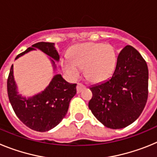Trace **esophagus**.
I'll use <instances>...</instances> for the list:
<instances>
[{
    "label": "esophagus",
    "mask_w": 157,
    "mask_h": 157,
    "mask_svg": "<svg viewBox=\"0 0 157 157\" xmlns=\"http://www.w3.org/2000/svg\"><path fill=\"white\" fill-rule=\"evenodd\" d=\"M86 86L84 85H82V83H78L77 84V87H76V89H77V92L78 93H80L82 90L83 89H85Z\"/></svg>",
    "instance_id": "obj_1"
}]
</instances>
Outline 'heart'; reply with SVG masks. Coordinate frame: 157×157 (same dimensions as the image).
<instances>
[{"mask_svg": "<svg viewBox=\"0 0 157 157\" xmlns=\"http://www.w3.org/2000/svg\"><path fill=\"white\" fill-rule=\"evenodd\" d=\"M69 59L62 60V67L67 75L76 79L80 69L84 68V75L89 81L99 82L110 76L116 63V52L109 44L86 42L71 48Z\"/></svg>", "mask_w": 157, "mask_h": 157, "instance_id": "b5f03b06", "label": "heart"}]
</instances>
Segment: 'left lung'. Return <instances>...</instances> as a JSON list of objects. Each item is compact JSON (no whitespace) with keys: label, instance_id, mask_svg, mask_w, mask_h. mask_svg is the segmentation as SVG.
<instances>
[{"label":"left lung","instance_id":"1","mask_svg":"<svg viewBox=\"0 0 157 157\" xmlns=\"http://www.w3.org/2000/svg\"><path fill=\"white\" fill-rule=\"evenodd\" d=\"M148 66L134 47L120 52L109 79L91 86L89 109L104 126L121 129L134 123L143 111L148 98Z\"/></svg>","mask_w":157,"mask_h":157}]
</instances>
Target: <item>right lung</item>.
<instances>
[{
  "instance_id": "add662e5",
  "label": "right lung",
  "mask_w": 157,
  "mask_h": 157,
  "mask_svg": "<svg viewBox=\"0 0 157 157\" xmlns=\"http://www.w3.org/2000/svg\"><path fill=\"white\" fill-rule=\"evenodd\" d=\"M54 45L51 42H37L19 54L16 59L38 48L47 56L59 61V56ZM52 59L50 58L53 68L56 69L55 61ZM76 85L66 82L61 75L58 74L53 76L44 90L26 98L18 93L12 64L8 75L7 89L8 99L17 117L29 128L45 132L57 126L66 116L71 100L76 94Z\"/></svg>"
}]
</instances>
